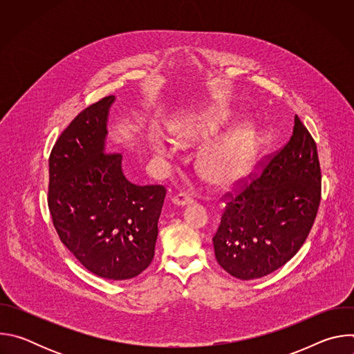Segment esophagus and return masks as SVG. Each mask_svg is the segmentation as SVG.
<instances>
[{"instance_id": "34e87169", "label": "esophagus", "mask_w": 354, "mask_h": 354, "mask_svg": "<svg viewBox=\"0 0 354 354\" xmlns=\"http://www.w3.org/2000/svg\"><path fill=\"white\" fill-rule=\"evenodd\" d=\"M172 203L175 206H179V207H186V206L193 203V198L190 196H187V194L180 193V194H176L175 197H172Z\"/></svg>"}]
</instances>
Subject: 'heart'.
Returning a JSON list of instances; mask_svg holds the SVG:
<instances>
[{
	"label": "heart",
	"instance_id": "obj_1",
	"mask_svg": "<svg viewBox=\"0 0 354 354\" xmlns=\"http://www.w3.org/2000/svg\"><path fill=\"white\" fill-rule=\"evenodd\" d=\"M234 120L235 115L230 108L212 105L176 122L172 134L179 147H196L218 137ZM154 149L168 158L174 154V147L162 138L154 140ZM258 154V126L250 120H243L201 151L196 167L198 175L206 182L227 189L239 185L249 176L257 164Z\"/></svg>",
	"mask_w": 354,
	"mask_h": 354
}]
</instances>
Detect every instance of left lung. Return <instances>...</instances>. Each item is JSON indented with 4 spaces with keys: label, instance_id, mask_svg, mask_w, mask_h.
I'll use <instances>...</instances> for the list:
<instances>
[{
    "label": "left lung",
    "instance_id": "8db88e82",
    "mask_svg": "<svg viewBox=\"0 0 354 354\" xmlns=\"http://www.w3.org/2000/svg\"><path fill=\"white\" fill-rule=\"evenodd\" d=\"M319 201L317 144L295 115L288 142L227 203L213 236L218 265L239 280L273 273L306 242Z\"/></svg>",
    "mask_w": 354,
    "mask_h": 354
}]
</instances>
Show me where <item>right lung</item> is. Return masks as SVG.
Wrapping results in <instances>:
<instances>
[{"instance_id":"right-lung-1","label":"right lung","mask_w":354,"mask_h":354,"mask_svg":"<svg viewBox=\"0 0 354 354\" xmlns=\"http://www.w3.org/2000/svg\"><path fill=\"white\" fill-rule=\"evenodd\" d=\"M115 96L84 109L62 133L48 158V210L67 249L108 280L138 276L154 259L167 190L126 179L122 154L106 153Z\"/></svg>"}]
</instances>
